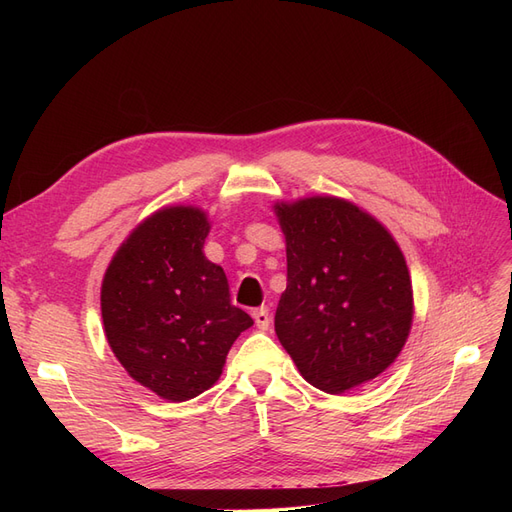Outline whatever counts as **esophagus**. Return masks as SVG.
Masks as SVG:
<instances>
[{
    "label": "esophagus",
    "mask_w": 512,
    "mask_h": 512,
    "mask_svg": "<svg viewBox=\"0 0 512 512\" xmlns=\"http://www.w3.org/2000/svg\"><path fill=\"white\" fill-rule=\"evenodd\" d=\"M254 320H256V327H258L260 331H267V329H269V324H271V314H269V309H267V307H260V309H256V312H254Z\"/></svg>",
    "instance_id": "1"
}]
</instances>
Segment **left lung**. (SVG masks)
I'll use <instances>...</instances> for the list:
<instances>
[{"label": "left lung", "mask_w": 512, "mask_h": 512, "mask_svg": "<svg viewBox=\"0 0 512 512\" xmlns=\"http://www.w3.org/2000/svg\"><path fill=\"white\" fill-rule=\"evenodd\" d=\"M288 284L275 333L316 389L339 395L374 380L404 348L412 282L386 228L333 196L275 205Z\"/></svg>", "instance_id": "8db88e82"}]
</instances>
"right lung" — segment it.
Here are the masks:
<instances>
[{"label": "right lung", "instance_id": "obj_1", "mask_svg": "<svg viewBox=\"0 0 512 512\" xmlns=\"http://www.w3.org/2000/svg\"><path fill=\"white\" fill-rule=\"evenodd\" d=\"M207 235L203 211L166 207L123 241L102 282L108 344L136 382L170 401L211 389L254 324L230 303L224 269L205 258Z\"/></svg>", "mask_w": 512, "mask_h": 512}]
</instances>
